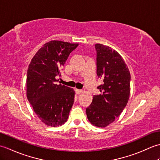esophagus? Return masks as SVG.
Returning <instances> with one entry per match:
<instances>
[{
	"instance_id": "obj_1",
	"label": "esophagus",
	"mask_w": 160,
	"mask_h": 160,
	"mask_svg": "<svg viewBox=\"0 0 160 160\" xmlns=\"http://www.w3.org/2000/svg\"><path fill=\"white\" fill-rule=\"evenodd\" d=\"M75 91H76V93L77 94H80V93H81L82 92V90H81V89H75Z\"/></svg>"
}]
</instances>
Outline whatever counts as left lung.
Here are the masks:
<instances>
[{"mask_svg": "<svg viewBox=\"0 0 160 160\" xmlns=\"http://www.w3.org/2000/svg\"><path fill=\"white\" fill-rule=\"evenodd\" d=\"M97 76L103 83L97 88L86 109L87 118L98 127H106L115 121L127 106L130 96L131 75L122 56L115 50L102 44H96Z\"/></svg>", "mask_w": 160, "mask_h": 160, "instance_id": "8db88e82", "label": "left lung"}]
</instances>
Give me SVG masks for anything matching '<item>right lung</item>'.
<instances>
[{"label": "right lung", "instance_id": "add662e5", "mask_svg": "<svg viewBox=\"0 0 160 160\" xmlns=\"http://www.w3.org/2000/svg\"><path fill=\"white\" fill-rule=\"evenodd\" d=\"M78 43L52 40L35 54L27 73V97L39 119L56 127L67 122L74 102L72 88L57 84L56 76Z\"/></svg>", "mask_w": 160, "mask_h": 160}]
</instances>
